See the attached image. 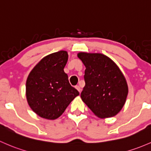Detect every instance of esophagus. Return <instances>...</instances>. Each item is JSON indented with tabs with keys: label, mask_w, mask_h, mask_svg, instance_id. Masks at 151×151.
I'll return each mask as SVG.
<instances>
[{
	"label": "esophagus",
	"mask_w": 151,
	"mask_h": 151,
	"mask_svg": "<svg viewBox=\"0 0 151 151\" xmlns=\"http://www.w3.org/2000/svg\"><path fill=\"white\" fill-rule=\"evenodd\" d=\"M75 88L77 89V90H78V91L80 92H80H81V88H80V86H78V85H77V86H76V87H75Z\"/></svg>",
	"instance_id": "1"
}]
</instances>
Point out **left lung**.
<instances>
[{"mask_svg":"<svg viewBox=\"0 0 151 151\" xmlns=\"http://www.w3.org/2000/svg\"><path fill=\"white\" fill-rule=\"evenodd\" d=\"M77 56L86 67L82 101L99 118L116 115L128 94L127 83L119 68L101 53H79Z\"/></svg>","mask_w":151,"mask_h":151,"instance_id":"1","label":"left lung"}]
</instances>
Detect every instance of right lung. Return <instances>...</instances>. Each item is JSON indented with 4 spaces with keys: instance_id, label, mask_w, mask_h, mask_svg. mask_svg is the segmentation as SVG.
I'll use <instances>...</instances> for the list:
<instances>
[{
    "instance_id": "add662e5",
    "label": "right lung",
    "mask_w": 151,
    "mask_h": 151,
    "mask_svg": "<svg viewBox=\"0 0 151 151\" xmlns=\"http://www.w3.org/2000/svg\"><path fill=\"white\" fill-rule=\"evenodd\" d=\"M68 61L65 50L44 57L30 71L26 82L27 100L40 117L54 120L62 114L79 92L69 84L63 69Z\"/></svg>"
}]
</instances>
